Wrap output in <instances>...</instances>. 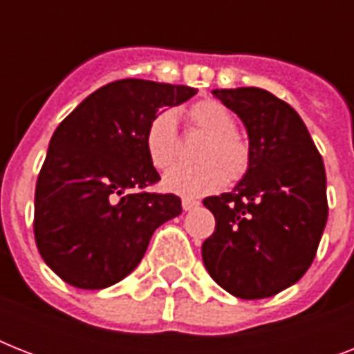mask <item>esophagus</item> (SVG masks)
<instances>
[{"mask_svg": "<svg viewBox=\"0 0 354 354\" xmlns=\"http://www.w3.org/2000/svg\"><path fill=\"white\" fill-rule=\"evenodd\" d=\"M200 205L198 200H193V198H183L182 200V207L183 211H191V209H196Z\"/></svg>", "mask_w": 354, "mask_h": 354, "instance_id": "34e87169", "label": "esophagus"}]
</instances>
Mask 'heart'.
I'll use <instances>...</instances> for the list:
<instances>
[{"label": "heart", "instance_id": "heart-1", "mask_svg": "<svg viewBox=\"0 0 354 354\" xmlns=\"http://www.w3.org/2000/svg\"><path fill=\"white\" fill-rule=\"evenodd\" d=\"M189 124L196 132L207 136L196 160L200 165H178L163 176V189L180 196H204L226 185L239 182L250 169V145L235 132L233 113L218 101H200L189 108ZM145 150L150 163L165 171L178 156L176 115L161 110L150 119L145 130Z\"/></svg>", "mask_w": 354, "mask_h": 354}]
</instances>
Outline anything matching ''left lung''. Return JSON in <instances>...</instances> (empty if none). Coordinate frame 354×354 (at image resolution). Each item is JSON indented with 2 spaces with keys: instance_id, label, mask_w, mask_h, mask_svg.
Wrapping results in <instances>:
<instances>
[{
  "instance_id": "1",
  "label": "left lung",
  "mask_w": 354,
  "mask_h": 354,
  "mask_svg": "<svg viewBox=\"0 0 354 354\" xmlns=\"http://www.w3.org/2000/svg\"><path fill=\"white\" fill-rule=\"evenodd\" d=\"M213 95L244 122L252 161L232 193L204 198L216 226L202 259L232 296L263 299L297 283L316 257L329 213L324 160L296 110L270 91Z\"/></svg>"
}]
</instances>
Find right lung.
<instances>
[{
    "mask_svg": "<svg viewBox=\"0 0 354 354\" xmlns=\"http://www.w3.org/2000/svg\"><path fill=\"white\" fill-rule=\"evenodd\" d=\"M194 88L122 79L88 95L53 133L35 193V239L68 285L99 290L136 270L150 236L182 213L176 194L141 191L160 180L145 130Z\"/></svg>",
    "mask_w": 354,
    "mask_h": 354,
    "instance_id": "add662e5",
    "label": "right lung"
}]
</instances>
